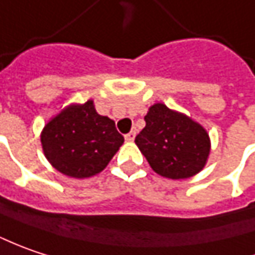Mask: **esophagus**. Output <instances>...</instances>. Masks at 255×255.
<instances>
[{
	"mask_svg": "<svg viewBox=\"0 0 255 255\" xmlns=\"http://www.w3.org/2000/svg\"><path fill=\"white\" fill-rule=\"evenodd\" d=\"M134 136H136V132L132 130V132H129V133L125 134V139H126V142H133Z\"/></svg>",
	"mask_w": 255,
	"mask_h": 255,
	"instance_id": "34e87169",
	"label": "esophagus"
}]
</instances>
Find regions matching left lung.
Here are the masks:
<instances>
[{
	"label": "left lung",
	"mask_w": 255,
	"mask_h": 255,
	"mask_svg": "<svg viewBox=\"0 0 255 255\" xmlns=\"http://www.w3.org/2000/svg\"><path fill=\"white\" fill-rule=\"evenodd\" d=\"M134 143L150 168L168 179H186L204 169L211 152L207 129L185 113L155 103Z\"/></svg>",
	"instance_id": "8db88e82"
}]
</instances>
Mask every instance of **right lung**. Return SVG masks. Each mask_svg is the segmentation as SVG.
<instances>
[{
  "label": "right lung",
  "instance_id": "obj_1",
  "mask_svg": "<svg viewBox=\"0 0 255 255\" xmlns=\"http://www.w3.org/2000/svg\"><path fill=\"white\" fill-rule=\"evenodd\" d=\"M40 139L50 165L77 179L100 173L125 142L115 122L96 112L93 100L61 109L45 123Z\"/></svg>",
  "mask_w": 255,
  "mask_h": 255
}]
</instances>
